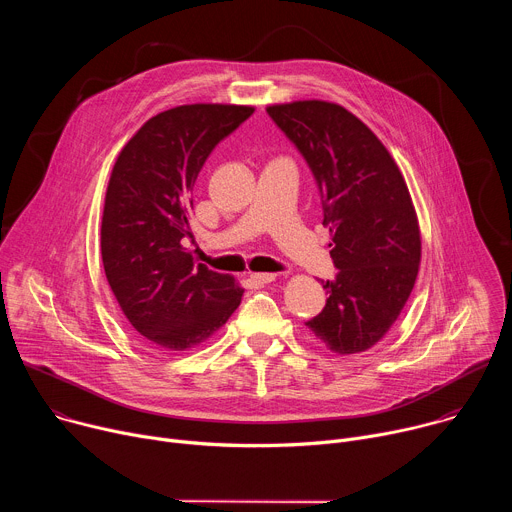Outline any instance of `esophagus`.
<instances>
[{
    "mask_svg": "<svg viewBox=\"0 0 512 512\" xmlns=\"http://www.w3.org/2000/svg\"><path fill=\"white\" fill-rule=\"evenodd\" d=\"M275 273H251L249 279L255 283V285H265V283H271L275 281Z\"/></svg>",
    "mask_w": 512,
    "mask_h": 512,
    "instance_id": "obj_1",
    "label": "esophagus"
}]
</instances>
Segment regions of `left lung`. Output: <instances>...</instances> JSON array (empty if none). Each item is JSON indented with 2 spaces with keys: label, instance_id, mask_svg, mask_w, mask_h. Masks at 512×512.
<instances>
[{
  "label": "left lung",
  "instance_id": "1",
  "mask_svg": "<svg viewBox=\"0 0 512 512\" xmlns=\"http://www.w3.org/2000/svg\"><path fill=\"white\" fill-rule=\"evenodd\" d=\"M296 145L320 190L330 257L324 310L306 322L332 352L377 344L409 300L421 259L417 214L407 184L379 137L336 103L267 107Z\"/></svg>",
  "mask_w": 512,
  "mask_h": 512
}]
</instances>
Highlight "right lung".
<instances>
[{
    "label": "right lung",
    "instance_id": "obj_1",
    "mask_svg": "<svg viewBox=\"0 0 512 512\" xmlns=\"http://www.w3.org/2000/svg\"><path fill=\"white\" fill-rule=\"evenodd\" d=\"M243 105L158 113L121 150L105 196L101 255L129 324L152 348L204 342L239 308L243 289L188 251L192 188L210 152L253 115Z\"/></svg>",
    "mask_w": 512,
    "mask_h": 512
}]
</instances>
